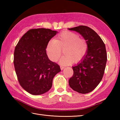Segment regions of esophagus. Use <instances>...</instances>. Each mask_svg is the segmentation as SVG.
Masks as SVG:
<instances>
[{
  "label": "esophagus",
  "mask_w": 120,
  "mask_h": 120,
  "mask_svg": "<svg viewBox=\"0 0 120 120\" xmlns=\"http://www.w3.org/2000/svg\"><path fill=\"white\" fill-rule=\"evenodd\" d=\"M64 68H65V67H64V66H62V65L60 66V68H61V70L64 69Z\"/></svg>",
  "instance_id": "esophagus-1"
}]
</instances>
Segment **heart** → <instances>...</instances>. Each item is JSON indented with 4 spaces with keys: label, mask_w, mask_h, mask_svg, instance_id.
<instances>
[{
    "label": "heart",
    "mask_w": 120,
    "mask_h": 120,
    "mask_svg": "<svg viewBox=\"0 0 120 120\" xmlns=\"http://www.w3.org/2000/svg\"><path fill=\"white\" fill-rule=\"evenodd\" d=\"M88 43L79 38L75 32L65 31L56 37L55 40L47 43L46 51L48 58L52 62L58 60L61 55V49L64 55L60 60L61 65H69L73 62H78L82 60L87 52Z\"/></svg>",
    "instance_id": "heart-1"
}]
</instances>
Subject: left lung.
Returning <instances> with one entry per match:
<instances>
[{"instance_id": "8db88e82", "label": "left lung", "mask_w": 120, "mask_h": 120, "mask_svg": "<svg viewBox=\"0 0 120 120\" xmlns=\"http://www.w3.org/2000/svg\"><path fill=\"white\" fill-rule=\"evenodd\" d=\"M68 29L78 32L88 45L86 55L72 67L74 74L68 83L73 90L81 94L88 93L98 86L103 77L107 59L105 45L97 33L87 26Z\"/></svg>"}]
</instances>
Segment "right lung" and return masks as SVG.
Returning <instances> with one entry per match:
<instances>
[{
    "mask_svg": "<svg viewBox=\"0 0 120 120\" xmlns=\"http://www.w3.org/2000/svg\"><path fill=\"white\" fill-rule=\"evenodd\" d=\"M58 33L49 29H32L23 35L15 48L14 65L18 80L32 95L44 94L52 88L55 76L61 69L48 59L47 43Z\"/></svg>",
    "mask_w": 120,
    "mask_h": 120,
    "instance_id": "obj_1",
    "label": "right lung"
}]
</instances>
